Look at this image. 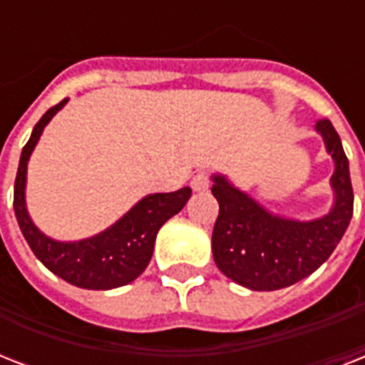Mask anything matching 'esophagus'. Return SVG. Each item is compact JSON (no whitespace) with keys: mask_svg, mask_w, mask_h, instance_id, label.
Listing matches in <instances>:
<instances>
[{"mask_svg":"<svg viewBox=\"0 0 365 365\" xmlns=\"http://www.w3.org/2000/svg\"><path fill=\"white\" fill-rule=\"evenodd\" d=\"M208 185H210V178H208L206 172H197V174L191 178V187H193L195 191H206Z\"/></svg>","mask_w":365,"mask_h":365,"instance_id":"obj_1","label":"esophagus"}]
</instances>
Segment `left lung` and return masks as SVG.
I'll use <instances>...</instances> for the list:
<instances>
[{"label": "left lung", "mask_w": 365, "mask_h": 365, "mask_svg": "<svg viewBox=\"0 0 365 365\" xmlns=\"http://www.w3.org/2000/svg\"><path fill=\"white\" fill-rule=\"evenodd\" d=\"M317 132L335 163V202L318 220L297 222L274 216L231 185L227 178L212 176V195L220 202L212 254L217 269L244 288L272 292L303 280L328 259L351 223L354 193L341 138L328 119L317 123Z\"/></svg>", "instance_id": "obj_1"}]
</instances>
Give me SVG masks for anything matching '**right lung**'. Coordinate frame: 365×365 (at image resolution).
Wrapping results in <instances>:
<instances>
[{"label":"right lung","mask_w":365,"mask_h":365,"mask_svg":"<svg viewBox=\"0 0 365 365\" xmlns=\"http://www.w3.org/2000/svg\"><path fill=\"white\" fill-rule=\"evenodd\" d=\"M68 98L53 106L37 121L31 136L20 155L14 180V216L36 257L66 282L85 289H111L136 280L153 255L159 229L182 210L191 197V189L182 187L174 193H155L143 197L125 216L102 233L77 242H58L48 239L34 225L26 210V168L43 128L62 110Z\"/></svg>","instance_id":"add662e5"}]
</instances>
